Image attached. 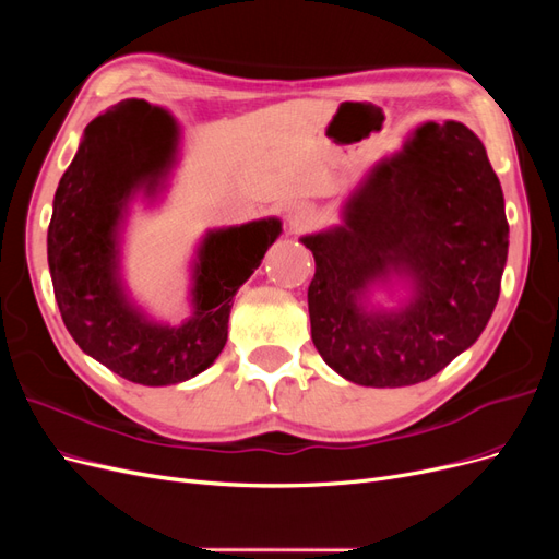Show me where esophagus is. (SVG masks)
I'll list each match as a JSON object with an SVG mask.
<instances>
[{
    "mask_svg": "<svg viewBox=\"0 0 559 559\" xmlns=\"http://www.w3.org/2000/svg\"><path fill=\"white\" fill-rule=\"evenodd\" d=\"M286 222L294 233H306L317 224V212L310 205H294L286 214Z\"/></svg>",
    "mask_w": 559,
    "mask_h": 559,
    "instance_id": "1",
    "label": "esophagus"
}]
</instances>
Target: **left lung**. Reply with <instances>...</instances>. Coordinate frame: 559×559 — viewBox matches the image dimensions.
Here are the masks:
<instances>
[{
    "label": "left lung",
    "instance_id": "left-lung-1",
    "mask_svg": "<svg viewBox=\"0 0 559 559\" xmlns=\"http://www.w3.org/2000/svg\"><path fill=\"white\" fill-rule=\"evenodd\" d=\"M345 224L306 235L312 343L335 373L364 386L433 378L478 341L509 257L501 183L466 126L425 123L345 205ZM408 276L401 311H368V285Z\"/></svg>",
    "mask_w": 559,
    "mask_h": 559
}]
</instances>
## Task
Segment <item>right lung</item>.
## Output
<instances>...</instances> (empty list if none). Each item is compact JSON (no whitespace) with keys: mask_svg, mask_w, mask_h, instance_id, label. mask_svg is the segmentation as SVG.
<instances>
[{"mask_svg":"<svg viewBox=\"0 0 559 559\" xmlns=\"http://www.w3.org/2000/svg\"><path fill=\"white\" fill-rule=\"evenodd\" d=\"M175 144L173 118L142 99L99 114L58 183L48 224V267L67 331L116 376L146 386L183 382L214 364L235 292L282 233L277 218L207 233L193 275V317L181 326L146 319L118 277V226L134 193L158 191Z\"/></svg>","mask_w":559,"mask_h":559,"instance_id":"obj_1","label":"right lung"}]
</instances>
